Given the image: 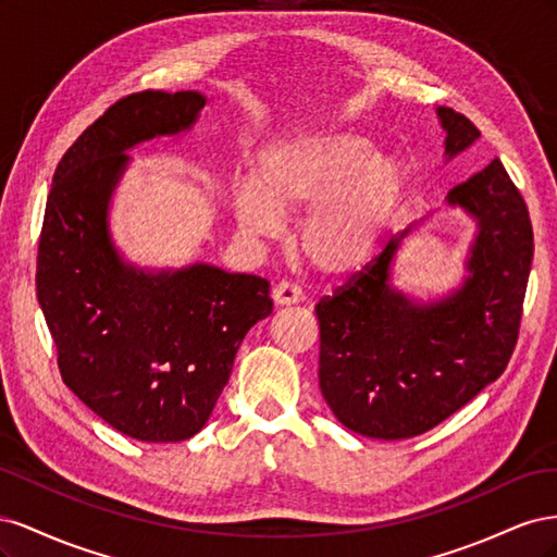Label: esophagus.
I'll list each match as a JSON object with an SVG mask.
<instances>
[{
	"mask_svg": "<svg viewBox=\"0 0 557 557\" xmlns=\"http://www.w3.org/2000/svg\"><path fill=\"white\" fill-rule=\"evenodd\" d=\"M272 299L276 307H290V305H297V301L305 299V295H301V290L297 288L295 283H288V281H281L274 285L272 290Z\"/></svg>",
	"mask_w": 557,
	"mask_h": 557,
	"instance_id": "obj_1",
	"label": "esophagus"
}]
</instances>
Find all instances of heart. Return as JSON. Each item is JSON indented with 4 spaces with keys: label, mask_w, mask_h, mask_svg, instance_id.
Returning a JSON list of instances; mask_svg holds the SVG:
<instances>
[{
    "label": "heart",
    "mask_w": 557,
    "mask_h": 557,
    "mask_svg": "<svg viewBox=\"0 0 557 557\" xmlns=\"http://www.w3.org/2000/svg\"><path fill=\"white\" fill-rule=\"evenodd\" d=\"M350 129L305 132L269 146L252 183L234 193L248 237H274L283 215L307 213L297 242L320 272L356 274L376 258L409 190V166Z\"/></svg>",
    "instance_id": "1"
}]
</instances>
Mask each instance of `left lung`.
I'll return each instance as SVG.
<instances>
[{
  "label": "left lung",
  "mask_w": 557,
  "mask_h": 557,
  "mask_svg": "<svg viewBox=\"0 0 557 557\" xmlns=\"http://www.w3.org/2000/svg\"><path fill=\"white\" fill-rule=\"evenodd\" d=\"M436 115L448 160L481 137L458 111L440 107ZM446 205L476 221L458 290L423 305L391 283L409 227L315 305L320 391L339 423L362 436L411 440L440 425L502 376L516 348L534 256L525 199L495 158L455 185Z\"/></svg>",
  "instance_id": "obj_1"
}]
</instances>
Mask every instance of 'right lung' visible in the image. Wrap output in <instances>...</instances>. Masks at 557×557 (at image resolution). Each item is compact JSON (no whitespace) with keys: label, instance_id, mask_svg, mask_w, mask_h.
<instances>
[{"label":"right lung","instance_id":"1","mask_svg":"<svg viewBox=\"0 0 557 557\" xmlns=\"http://www.w3.org/2000/svg\"><path fill=\"white\" fill-rule=\"evenodd\" d=\"M207 97H123L62 156L46 201L37 297L66 387L139 442H183L209 420L246 332L272 313L269 283L197 262L148 272L121 258L109 201L127 150L190 129Z\"/></svg>","mask_w":557,"mask_h":557}]
</instances>
